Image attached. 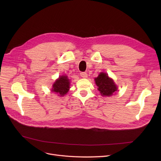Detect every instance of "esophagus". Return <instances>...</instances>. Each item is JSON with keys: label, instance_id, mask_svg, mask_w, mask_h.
Wrapping results in <instances>:
<instances>
[{"label": "esophagus", "instance_id": "obj_1", "mask_svg": "<svg viewBox=\"0 0 161 161\" xmlns=\"http://www.w3.org/2000/svg\"><path fill=\"white\" fill-rule=\"evenodd\" d=\"M80 75L83 78H87V74L86 72H81L80 74Z\"/></svg>", "mask_w": 161, "mask_h": 161}]
</instances>
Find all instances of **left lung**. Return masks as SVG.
<instances>
[{
    "mask_svg": "<svg viewBox=\"0 0 161 161\" xmlns=\"http://www.w3.org/2000/svg\"><path fill=\"white\" fill-rule=\"evenodd\" d=\"M95 81L98 90L103 97H110L117 91V87L115 82L106 73H100L98 77L95 78Z\"/></svg>",
    "mask_w": 161,
    "mask_h": 161,
    "instance_id": "8db88e82",
    "label": "left lung"
}]
</instances>
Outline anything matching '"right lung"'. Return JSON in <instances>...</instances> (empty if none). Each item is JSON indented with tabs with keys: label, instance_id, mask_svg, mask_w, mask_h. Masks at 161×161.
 <instances>
[{
	"label": "right lung",
	"instance_id": "1",
	"mask_svg": "<svg viewBox=\"0 0 161 161\" xmlns=\"http://www.w3.org/2000/svg\"><path fill=\"white\" fill-rule=\"evenodd\" d=\"M70 83V80L67 75H60L53 84L51 91L58 94L59 97H63L69 91Z\"/></svg>",
	"mask_w": 161,
	"mask_h": 161
}]
</instances>
